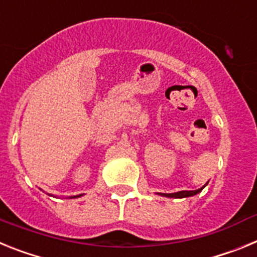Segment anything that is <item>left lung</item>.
I'll use <instances>...</instances> for the list:
<instances>
[{"label":"left lung","instance_id":"8db88e82","mask_svg":"<svg viewBox=\"0 0 257 257\" xmlns=\"http://www.w3.org/2000/svg\"><path fill=\"white\" fill-rule=\"evenodd\" d=\"M205 187L199 188V189L197 190H181V192H178V193H162V196H166V197H172V198H185V197H190V196H194V194H197V193L201 192L202 189H203Z\"/></svg>","mask_w":257,"mask_h":257}]
</instances>
